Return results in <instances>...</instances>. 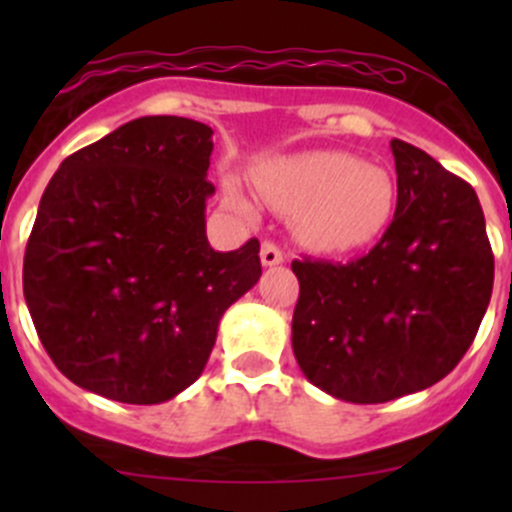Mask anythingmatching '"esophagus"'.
Here are the masks:
<instances>
[{
	"instance_id": "esophagus-1",
	"label": "esophagus",
	"mask_w": 512,
	"mask_h": 512,
	"mask_svg": "<svg viewBox=\"0 0 512 512\" xmlns=\"http://www.w3.org/2000/svg\"><path fill=\"white\" fill-rule=\"evenodd\" d=\"M260 260H262V265H265V267L282 265V262H285V252H282L277 245H272V242H262Z\"/></svg>"
}]
</instances>
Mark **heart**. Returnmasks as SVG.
Masks as SVG:
<instances>
[{
  "mask_svg": "<svg viewBox=\"0 0 512 512\" xmlns=\"http://www.w3.org/2000/svg\"><path fill=\"white\" fill-rule=\"evenodd\" d=\"M260 198L289 215L299 245L342 255L374 245L396 213L399 188L389 168L344 151H304L272 156L252 168ZM223 203L252 218L255 205L237 175L223 178Z\"/></svg>",
  "mask_w": 512,
  "mask_h": 512,
  "instance_id": "heart-1",
  "label": "heart"
}]
</instances>
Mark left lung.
<instances>
[{"label": "left lung", "mask_w": 512, "mask_h": 512, "mask_svg": "<svg viewBox=\"0 0 512 512\" xmlns=\"http://www.w3.org/2000/svg\"><path fill=\"white\" fill-rule=\"evenodd\" d=\"M396 213L369 255L294 260L292 349L317 389L349 404H384L441 381L476 339L493 252L466 180L411 143L391 141Z\"/></svg>", "instance_id": "left-lung-1"}]
</instances>
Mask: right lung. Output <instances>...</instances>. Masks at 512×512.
I'll list each match as a JSON object with an SVG mask.
<instances>
[{
  "label": "right lung",
  "instance_id": "right-lung-1",
  "mask_svg": "<svg viewBox=\"0 0 512 512\" xmlns=\"http://www.w3.org/2000/svg\"><path fill=\"white\" fill-rule=\"evenodd\" d=\"M213 128L123 123L59 165L24 255V299L51 361L91 394L163 404L203 374L230 304L262 275L260 242L210 247Z\"/></svg>",
  "mask_w": 512,
  "mask_h": 512
}]
</instances>
